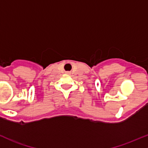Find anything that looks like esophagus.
I'll list each match as a JSON object with an SVG mask.
<instances>
[{"instance_id":"34e87169","label":"esophagus","mask_w":148,"mask_h":148,"mask_svg":"<svg viewBox=\"0 0 148 148\" xmlns=\"http://www.w3.org/2000/svg\"><path fill=\"white\" fill-rule=\"evenodd\" d=\"M69 72H66V74H69Z\"/></svg>"}]
</instances>
